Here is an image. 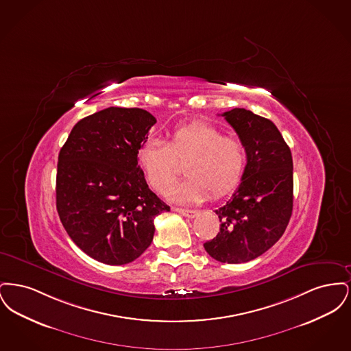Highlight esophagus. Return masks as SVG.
<instances>
[{
	"label": "esophagus",
	"mask_w": 351,
	"mask_h": 351,
	"mask_svg": "<svg viewBox=\"0 0 351 351\" xmlns=\"http://www.w3.org/2000/svg\"><path fill=\"white\" fill-rule=\"evenodd\" d=\"M173 212H178L179 215H182L184 217L195 218L197 216V212L196 210H192V209H183V208H172Z\"/></svg>",
	"instance_id": "34e87169"
}]
</instances>
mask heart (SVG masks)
I'll return each mask as SVG.
<instances>
[{
	"label": "heart",
	"instance_id": "b5f03b06",
	"mask_svg": "<svg viewBox=\"0 0 351 351\" xmlns=\"http://www.w3.org/2000/svg\"><path fill=\"white\" fill-rule=\"evenodd\" d=\"M136 160L151 186L165 193L176 182L178 162H186L188 176L171 192L176 202H199L212 192L219 197L239 183L246 166V149L233 135L215 125L196 121L176 128L167 142L147 139L136 151Z\"/></svg>",
	"mask_w": 351,
	"mask_h": 351
}]
</instances>
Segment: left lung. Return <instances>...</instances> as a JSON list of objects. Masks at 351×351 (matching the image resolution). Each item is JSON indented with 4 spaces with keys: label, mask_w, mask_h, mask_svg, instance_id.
<instances>
[{
    "label": "left lung",
    "mask_w": 351,
    "mask_h": 351,
    "mask_svg": "<svg viewBox=\"0 0 351 351\" xmlns=\"http://www.w3.org/2000/svg\"><path fill=\"white\" fill-rule=\"evenodd\" d=\"M222 116L245 145L247 163L232 199L215 210L219 232L204 247L218 262L234 265L258 258L285 232L293 206V163L272 121L241 108Z\"/></svg>",
    "instance_id": "left-lung-1"
}]
</instances>
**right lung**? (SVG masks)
I'll list each match as a JSON object with an SVG mask.
<instances>
[{"label":"right lung","instance_id":"add662e5","mask_svg":"<svg viewBox=\"0 0 351 351\" xmlns=\"http://www.w3.org/2000/svg\"><path fill=\"white\" fill-rule=\"evenodd\" d=\"M155 123L139 108H106L80 119L59 152V217L75 245L101 263L139 258L152 242L154 218L169 210L136 160Z\"/></svg>","mask_w":351,"mask_h":351}]
</instances>
